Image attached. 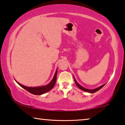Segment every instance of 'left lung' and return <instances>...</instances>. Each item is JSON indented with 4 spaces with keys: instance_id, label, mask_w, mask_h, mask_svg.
<instances>
[{
    "instance_id": "1",
    "label": "left lung",
    "mask_w": 125,
    "mask_h": 125,
    "mask_svg": "<svg viewBox=\"0 0 125 125\" xmlns=\"http://www.w3.org/2000/svg\"><path fill=\"white\" fill-rule=\"evenodd\" d=\"M74 82H75L76 85H77V87H79V89H80L81 90H82L85 91V92H88V93H95L96 92H97V91H98L99 90H100V89L102 88V87H103L104 86V85H105V84H104L103 85H102V86H100V87H98V88H96V89H92V90H90V89H86V88H84V87H83L81 86L80 85H79V83H77V81H76V79H74Z\"/></svg>"
}]
</instances>
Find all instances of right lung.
Segmentation results:
<instances>
[{"label": "right lung", "instance_id": "1", "mask_svg": "<svg viewBox=\"0 0 125 125\" xmlns=\"http://www.w3.org/2000/svg\"><path fill=\"white\" fill-rule=\"evenodd\" d=\"M57 73V70L56 71V72H55L54 76L53 79L51 83H50L48 85H45V86H43L35 87H27V86H24V85H22V84H21V83H18L17 81H16L22 87V88L25 89L26 90H27V92L31 93V94H34V95H42L52 90V89L53 88V87L54 86L55 83H56Z\"/></svg>", "mask_w": 125, "mask_h": 125}]
</instances>
